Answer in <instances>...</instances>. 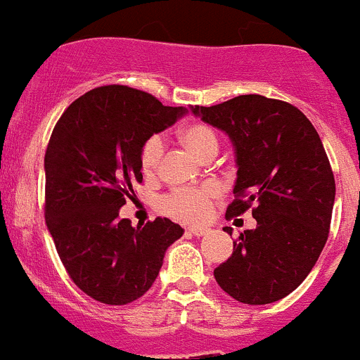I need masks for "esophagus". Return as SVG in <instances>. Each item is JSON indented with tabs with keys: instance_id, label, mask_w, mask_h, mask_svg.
I'll return each instance as SVG.
<instances>
[{
	"instance_id": "obj_1",
	"label": "esophagus",
	"mask_w": 360,
	"mask_h": 360,
	"mask_svg": "<svg viewBox=\"0 0 360 360\" xmlns=\"http://www.w3.org/2000/svg\"><path fill=\"white\" fill-rule=\"evenodd\" d=\"M209 230L204 229V226H191V229H186V233H191V236H197V237H202L205 236Z\"/></svg>"
}]
</instances>
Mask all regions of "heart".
Listing matches in <instances>:
<instances>
[{
  "mask_svg": "<svg viewBox=\"0 0 360 360\" xmlns=\"http://www.w3.org/2000/svg\"><path fill=\"white\" fill-rule=\"evenodd\" d=\"M179 141L184 148L200 160H207L218 153L219 139L209 124L191 123L179 131ZM165 142L162 135L146 139L139 151V167L146 177H155L160 172ZM219 197V188L214 183H205L198 188L172 190L160 198V211L181 221H200L211 212L212 202Z\"/></svg>",
  "mask_w": 360,
  "mask_h": 360,
  "instance_id": "heart-1",
  "label": "heart"
}]
</instances>
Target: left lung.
<instances>
[{
    "mask_svg": "<svg viewBox=\"0 0 360 360\" xmlns=\"http://www.w3.org/2000/svg\"><path fill=\"white\" fill-rule=\"evenodd\" d=\"M191 110L236 148V198L226 219L248 209L257 219L214 269L216 281L244 304L280 301L306 280L329 237L336 183L319 131L297 107L262 95Z\"/></svg>",
    "mask_w": 360,
    "mask_h": 360,
    "instance_id": "8db88e82",
    "label": "left lung"
}]
</instances>
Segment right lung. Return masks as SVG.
I'll list each match as a JSON object with an SVG mask.
<instances>
[{
  "label": "right lung",
  "mask_w": 360,
  "mask_h": 360,
  "mask_svg": "<svg viewBox=\"0 0 360 360\" xmlns=\"http://www.w3.org/2000/svg\"><path fill=\"white\" fill-rule=\"evenodd\" d=\"M186 112L128 86H100L61 114L45 151V221L73 283L95 301L123 306L155 283L183 229L167 218L131 226L120 218L142 183L139 151Z\"/></svg>",
  "instance_id": "1"
}]
</instances>
